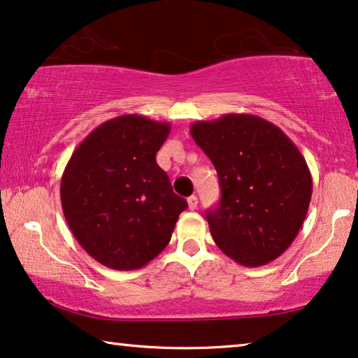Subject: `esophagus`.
<instances>
[{
  "mask_svg": "<svg viewBox=\"0 0 358 358\" xmlns=\"http://www.w3.org/2000/svg\"><path fill=\"white\" fill-rule=\"evenodd\" d=\"M188 207L191 210H196L197 209V197L196 196H189L188 197Z\"/></svg>",
  "mask_w": 358,
  "mask_h": 358,
  "instance_id": "34e87169",
  "label": "esophagus"
}]
</instances>
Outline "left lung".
<instances>
[{
	"label": "left lung",
	"mask_w": 358,
	"mask_h": 358,
	"mask_svg": "<svg viewBox=\"0 0 358 358\" xmlns=\"http://www.w3.org/2000/svg\"><path fill=\"white\" fill-rule=\"evenodd\" d=\"M189 131L220 181V204L206 212L213 241L244 266L278 259L310 204L312 175L301 151L278 127L250 114L194 122Z\"/></svg>",
	"instance_id": "obj_1"
}]
</instances>
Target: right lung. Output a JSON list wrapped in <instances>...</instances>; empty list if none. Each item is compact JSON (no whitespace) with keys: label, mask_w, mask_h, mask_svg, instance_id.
<instances>
[{"label":"right lung","mask_w":358,"mask_h":358,"mask_svg":"<svg viewBox=\"0 0 358 358\" xmlns=\"http://www.w3.org/2000/svg\"><path fill=\"white\" fill-rule=\"evenodd\" d=\"M169 133L167 122L115 117L96 127L67 162L61 178L64 217L96 262L136 270L169 244L188 207L156 162Z\"/></svg>","instance_id":"obj_1"}]
</instances>
